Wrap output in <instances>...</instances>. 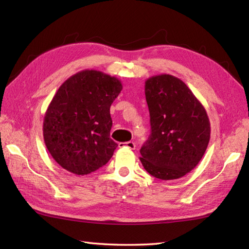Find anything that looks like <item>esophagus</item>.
<instances>
[{"mask_svg":"<svg viewBox=\"0 0 249 249\" xmlns=\"http://www.w3.org/2000/svg\"><path fill=\"white\" fill-rule=\"evenodd\" d=\"M119 147L120 148H129L131 150H134L135 147H136V144H135V142H120Z\"/></svg>","mask_w":249,"mask_h":249,"instance_id":"obj_1","label":"esophagus"}]
</instances>
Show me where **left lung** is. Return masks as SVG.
<instances>
[{
    "mask_svg": "<svg viewBox=\"0 0 249 249\" xmlns=\"http://www.w3.org/2000/svg\"><path fill=\"white\" fill-rule=\"evenodd\" d=\"M151 134L141 149V161L152 177H184L202 160L210 139L205 107L180 79L162 74L144 84Z\"/></svg>",
    "mask_w": 249,
    "mask_h": 249,
    "instance_id": "1",
    "label": "left lung"
}]
</instances>
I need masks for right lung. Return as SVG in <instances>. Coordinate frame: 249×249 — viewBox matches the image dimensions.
<instances>
[{"instance_id": "1", "label": "right lung", "mask_w": 249, "mask_h": 249, "mask_svg": "<svg viewBox=\"0 0 249 249\" xmlns=\"http://www.w3.org/2000/svg\"><path fill=\"white\" fill-rule=\"evenodd\" d=\"M123 89L117 78L86 70L70 77L47 107L43 137L48 152L65 170L84 175L113 156L110 107Z\"/></svg>"}]
</instances>
